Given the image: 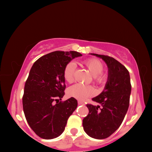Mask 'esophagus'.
Masks as SVG:
<instances>
[{
  "label": "esophagus",
  "instance_id": "34e87169",
  "mask_svg": "<svg viewBox=\"0 0 152 152\" xmlns=\"http://www.w3.org/2000/svg\"><path fill=\"white\" fill-rule=\"evenodd\" d=\"M78 104H79V105H80V104H84V102H82V101H78Z\"/></svg>",
  "mask_w": 152,
  "mask_h": 152
}]
</instances>
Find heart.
Listing matches in <instances>:
<instances>
[{
    "label": "heart",
    "mask_w": 152,
    "mask_h": 152,
    "mask_svg": "<svg viewBox=\"0 0 152 152\" xmlns=\"http://www.w3.org/2000/svg\"><path fill=\"white\" fill-rule=\"evenodd\" d=\"M83 64L92 74L93 81L98 85H102L107 80V76L102 72L103 65L99 60L91 58L83 61ZM76 66L72 61L66 66L64 70V78L68 82H72L74 78V72ZM94 88L92 86H85L82 84H74L68 89V94L70 97L84 101L87 97L91 96L94 94Z\"/></svg>",
    "instance_id": "1"
}]
</instances>
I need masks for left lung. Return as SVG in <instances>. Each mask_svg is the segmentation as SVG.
<instances>
[{
  "instance_id": "obj_1",
  "label": "left lung",
  "mask_w": 152,
  "mask_h": 152,
  "mask_svg": "<svg viewBox=\"0 0 152 152\" xmlns=\"http://www.w3.org/2000/svg\"><path fill=\"white\" fill-rule=\"evenodd\" d=\"M102 58L108 67V79L101 94L92 99L100 106L88 104L89 113L82 121L90 137L102 140L111 135L121 125L127 112L132 85L127 68L112 57L91 53Z\"/></svg>"
}]
</instances>
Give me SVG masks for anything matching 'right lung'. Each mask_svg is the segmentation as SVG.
<instances>
[{
    "mask_svg": "<svg viewBox=\"0 0 152 152\" xmlns=\"http://www.w3.org/2000/svg\"><path fill=\"white\" fill-rule=\"evenodd\" d=\"M82 56L74 51H56L39 58L31 68L23 108L28 124L39 137L51 140L60 136L78 106L73 97L64 102L60 100L65 94L64 68L72 59Z\"/></svg>",
    "mask_w": 152,
    "mask_h": 152,
    "instance_id": "right-lung-1",
    "label": "right lung"
}]
</instances>
